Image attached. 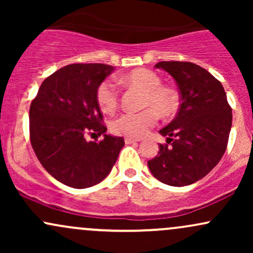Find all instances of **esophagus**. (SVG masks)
Masks as SVG:
<instances>
[{
  "mask_svg": "<svg viewBox=\"0 0 253 253\" xmlns=\"http://www.w3.org/2000/svg\"><path fill=\"white\" fill-rule=\"evenodd\" d=\"M140 141V139H135V138H125V143L126 144H134V143H139Z\"/></svg>",
  "mask_w": 253,
  "mask_h": 253,
  "instance_id": "34e87169",
  "label": "esophagus"
}]
</instances>
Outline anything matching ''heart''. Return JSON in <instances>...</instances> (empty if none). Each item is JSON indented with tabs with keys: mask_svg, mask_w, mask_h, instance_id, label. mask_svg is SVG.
<instances>
[{
	"mask_svg": "<svg viewBox=\"0 0 253 253\" xmlns=\"http://www.w3.org/2000/svg\"><path fill=\"white\" fill-rule=\"evenodd\" d=\"M123 82L136 86L144 91L143 107L140 112H126L119 115L110 124V129L118 135L128 138L144 136L158 121V111L163 117H170L177 108L176 98L170 90L162 88V81L153 71L138 69L123 77ZM96 100L104 113H113L119 103V94L110 81H103L98 85Z\"/></svg>",
	"mask_w": 253,
	"mask_h": 253,
	"instance_id": "obj_1",
	"label": "heart"
}]
</instances>
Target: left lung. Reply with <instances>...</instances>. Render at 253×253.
I'll use <instances>...</instances> for the list:
<instances>
[{
    "label": "left lung",
    "mask_w": 253,
    "mask_h": 253,
    "mask_svg": "<svg viewBox=\"0 0 253 253\" xmlns=\"http://www.w3.org/2000/svg\"><path fill=\"white\" fill-rule=\"evenodd\" d=\"M155 66L176 81L181 104L175 119L159 130L168 144H159L158 155L147 165L158 181L184 187L203 178L222 158L231 132L232 109L222 84L206 69L175 60Z\"/></svg>",
    "instance_id": "left-lung-1"
}]
</instances>
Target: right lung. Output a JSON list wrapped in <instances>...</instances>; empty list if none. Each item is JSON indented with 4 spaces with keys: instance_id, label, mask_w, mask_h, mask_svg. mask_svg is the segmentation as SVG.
Masks as SVG:
<instances>
[{
    "instance_id": "add662e5",
    "label": "right lung",
    "mask_w": 253,
    "mask_h": 253,
    "mask_svg": "<svg viewBox=\"0 0 253 253\" xmlns=\"http://www.w3.org/2000/svg\"><path fill=\"white\" fill-rule=\"evenodd\" d=\"M114 68L107 64H70L40 85L30 108L31 144L52 177L76 189L103 181L124 147L123 136L106 134L96 100L98 85ZM104 135L100 143L86 136Z\"/></svg>"
}]
</instances>
